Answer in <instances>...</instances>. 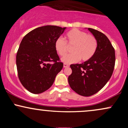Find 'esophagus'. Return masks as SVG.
<instances>
[{"label":"esophagus","mask_w":128,"mask_h":128,"mask_svg":"<svg viewBox=\"0 0 128 128\" xmlns=\"http://www.w3.org/2000/svg\"><path fill=\"white\" fill-rule=\"evenodd\" d=\"M63 66H64V68H67V67H69V65H68V64H66V63H64V65H63Z\"/></svg>","instance_id":"1"}]
</instances>
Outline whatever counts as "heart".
Here are the masks:
<instances>
[{"mask_svg": "<svg viewBox=\"0 0 128 128\" xmlns=\"http://www.w3.org/2000/svg\"><path fill=\"white\" fill-rule=\"evenodd\" d=\"M68 44H67L66 43ZM73 46L72 54L62 58V61L66 64L76 62L81 59L86 61L93 56L98 48V42L94 36L87 34L86 32L73 29L66 34V42L59 38L55 42L56 52L61 56H65L68 50V46Z\"/></svg>", "mask_w": 128, "mask_h": 128, "instance_id": "1", "label": "heart"}]
</instances>
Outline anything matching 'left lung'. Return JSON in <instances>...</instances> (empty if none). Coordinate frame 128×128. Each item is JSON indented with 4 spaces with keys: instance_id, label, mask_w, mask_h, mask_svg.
Here are the masks:
<instances>
[{
    "instance_id": "1",
    "label": "left lung",
    "mask_w": 128,
    "mask_h": 128,
    "mask_svg": "<svg viewBox=\"0 0 128 128\" xmlns=\"http://www.w3.org/2000/svg\"><path fill=\"white\" fill-rule=\"evenodd\" d=\"M88 29L98 42L96 52L86 62L70 65L72 73L68 78L71 88L83 96H92L105 86L112 76L116 61L114 48L107 36L96 29Z\"/></svg>"
}]
</instances>
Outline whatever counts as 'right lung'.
Masks as SVG:
<instances>
[{"instance_id":"add662e5","label":"right lung","mask_w":128,"mask_h":128,"mask_svg":"<svg viewBox=\"0 0 128 128\" xmlns=\"http://www.w3.org/2000/svg\"><path fill=\"white\" fill-rule=\"evenodd\" d=\"M66 28L44 26L23 37L16 55L18 79L29 92L40 94L52 86L63 63L55 48V42Z\"/></svg>"}]
</instances>
